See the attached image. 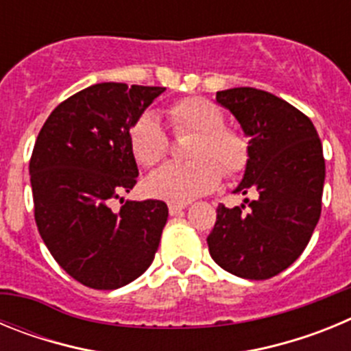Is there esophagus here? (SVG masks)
Segmentation results:
<instances>
[{
	"label": "esophagus",
	"instance_id": "obj_1",
	"mask_svg": "<svg viewBox=\"0 0 351 351\" xmlns=\"http://www.w3.org/2000/svg\"><path fill=\"white\" fill-rule=\"evenodd\" d=\"M186 207H188V204H169V213L173 216V214H179Z\"/></svg>",
	"mask_w": 351,
	"mask_h": 351
}]
</instances>
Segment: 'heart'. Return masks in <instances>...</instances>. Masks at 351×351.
<instances>
[{
    "instance_id": "heart-1",
    "label": "heart",
    "mask_w": 351,
    "mask_h": 351,
    "mask_svg": "<svg viewBox=\"0 0 351 351\" xmlns=\"http://www.w3.org/2000/svg\"><path fill=\"white\" fill-rule=\"evenodd\" d=\"M178 135L195 133L188 147V163H170L151 173L145 191L170 204H188L213 191L226 178H235L250 163V142L243 133L225 126V114L213 101L188 96L167 110ZM133 158L142 167L158 165L169 153V137L154 114L144 112L128 130Z\"/></svg>"
}]
</instances>
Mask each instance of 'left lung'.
<instances>
[{"label": "left lung", "instance_id": "left-lung-1", "mask_svg": "<svg viewBox=\"0 0 351 351\" xmlns=\"http://www.w3.org/2000/svg\"><path fill=\"white\" fill-rule=\"evenodd\" d=\"M250 137V163L234 193L248 207L219 204L207 237L219 267L246 280H269L290 267L308 246L322 213L325 160L308 116L255 88L216 93Z\"/></svg>", "mask_w": 351, "mask_h": 351}]
</instances>
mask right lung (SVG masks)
I'll use <instances>...</instances> for the list:
<instances>
[{"label": "right lung", "mask_w": 351, "mask_h": 351, "mask_svg": "<svg viewBox=\"0 0 351 351\" xmlns=\"http://www.w3.org/2000/svg\"><path fill=\"white\" fill-rule=\"evenodd\" d=\"M165 88L101 82L75 93L47 117L29 161L35 221L61 269L96 290H116L153 263L169 207L126 200L138 169L132 123ZM114 199L123 204L117 213Z\"/></svg>", "instance_id": "right-lung-1"}]
</instances>
